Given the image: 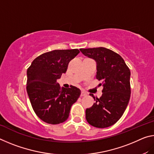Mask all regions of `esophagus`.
<instances>
[{"label": "esophagus", "mask_w": 154, "mask_h": 154, "mask_svg": "<svg viewBox=\"0 0 154 154\" xmlns=\"http://www.w3.org/2000/svg\"><path fill=\"white\" fill-rule=\"evenodd\" d=\"M87 96V93L85 92L84 91H82V92H81V96L82 97H83V96Z\"/></svg>", "instance_id": "34e87169"}]
</instances>
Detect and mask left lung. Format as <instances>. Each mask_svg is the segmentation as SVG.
I'll use <instances>...</instances> for the list:
<instances>
[{
	"mask_svg": "<svg viewBox=\"0 0 154 154\" xmlns=\"http://www.w3.org/2000/svg\"><path fill=\"white\" fill-rule=\"evenodd\" d=\"M83 55L96 62V79L103 85V95L85 110V118L91 126L99 128L116 124L128 104L130 97V71L124 59L105 48L80 49Z\"/></svg>",
	"mask_w": 154,
	"mask_h": 154,
	"instance_id": "8db88e82",
	"label": "left lung"
}]
</instances>
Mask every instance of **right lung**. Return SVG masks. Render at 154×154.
Here are the masks:
<instances>
[{
  "label": "right lung",
  "instance_id": "add662e5",
  "mask_svg": "<svg viewBox=\"0 0 154 154\" xmlns=\"http://www.w3.org/2000/svg\"><path fill=\"white\" fill-rule=\"evenodd\" d=\"M79 53L77 49L46 52L34 60L27 70L26 90L30 103L36 116L46 123L66 121L71 106L79 97V88H61L57 82Z\"/></svg>",
  "mask_w": 154,
  "mask_h": 154
}]
</instances>
